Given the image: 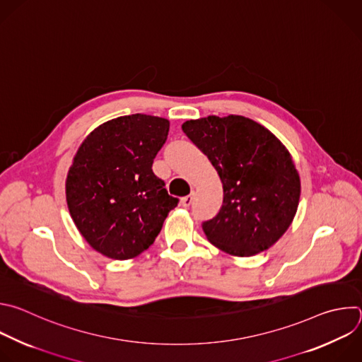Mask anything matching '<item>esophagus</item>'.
Returning a JSON list of instances; mask_svg holds the SVG:
<instances>
[{
    "mask_svg": "<svg viewBox=\"0 0 362 362\" xmlns=\"http://www.w3.org/2000/svg\"><path fill=\"white\" fill-rule=\"evenodd\" d=\"M192 198H194L192 194H189V195H187V197H182V198H181V205L185 206V208L189 206V205L192 204Z\"/></svg>",
    "mask_w": 362,
    "mask_h": 362,
    "instance_id": "esophagus-1",
    "label": "esophagus"
}]
</instances>
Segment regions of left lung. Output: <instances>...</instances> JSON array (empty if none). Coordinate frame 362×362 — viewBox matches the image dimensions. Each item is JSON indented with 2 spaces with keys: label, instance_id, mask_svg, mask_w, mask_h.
<instances>
[{
  "label": "left lung",
  "instance_id": "obj_1",
  "mask_svg": "<svg viewBox=\"0 0 362 362\" xmlns=\"http://www.w3.org/2000/svg\"><path fill=\"white\" fill-rule=\"evenodd\" d=\"M182 131L218 173L224 199L202 224L208 241L234 257L274 245L297 214L301 180L293 157L265 127L243 115H208Z\"/></svg>",
  "mask_w": 362,
  "mask_h": 362
}]
</instances>
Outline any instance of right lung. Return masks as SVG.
I'll return each mask as SVG.
<instances>
[{"instance_id":"obj_1","label":"right lung","mask_w":362,"mask_h":362,"mask_svg":"<svg viewBox=\"0 0 362 362\" xmlns=\"http://www.w3.org/2000/svg\"><path fill=\"white\" fill-rule=\"evenodd\" d=\"M170 121L147 114L110 119L83 141L65 181L66 205L86 241L112 259L150 248L178 198L168 195L153 163Z\"/></svg>"}]
</instances>
